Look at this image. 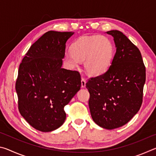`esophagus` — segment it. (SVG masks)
Masks as SVG:
<instances>
[{
  "instance_id": "esophagus-1",
  "label": "esophagus",
  "mask_w": 156,
  "mask_h": 156,
  "mask_svg": "<svg viewBox=\"0 0 156 156\" xmlns=\"http://www.w3.org/2000/svg\"><path fill=\"white\" fill-rule=\"evenodd\" d=\"M85 86H86V80H85V79L83 78H81V87L83 88H84V87H85Z\"/></svg>"
}]
</instances>
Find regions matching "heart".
<instances>
[{"instance_id":"b5f03b06","label":"heart","mask_w":156,"mask_h":156,"mask_svg":"<svg viewBox=\"0 0 156 156\" xmlns=\"http://www.w3.org/2000/svg\"><path fill=\"white\" fill-rule=\"evenodd\" d=\"M114 54V46L110 39L96 35L78 38L72 45V53H66L64 58L72 68L84 61V69L89 74L99 76L109 68Z\"/></svg>"}]
</instances>
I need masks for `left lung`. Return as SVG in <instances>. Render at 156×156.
Here are the masks:
<instances>
[{
  "instance_id": "left-lung-1",
  "label": "left lung",
  "mask_w": 156,
  "mask_h": 156,
  "mask_svg": "<svg viewBox=\"0 0 156 156\" xmlns=\"http://www.w3.org/2000/svg\"><path fill=\"white\" fill-rule=\"evenodd\" d=\"M113 37L116 51L112 65L103 74L89 79V107L93 120L107 129L120 127L140 108L146 70L141 53L125 34L107 31Z\"/></svg>"
}]
</instances>
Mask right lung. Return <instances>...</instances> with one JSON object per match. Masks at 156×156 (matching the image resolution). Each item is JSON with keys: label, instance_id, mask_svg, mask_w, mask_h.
I'll use <instances>...</instances> for the list:
<instances>
[{"label": "right lung", "instance_id": "add662e5", "mask_svg": "<svg viewBox=\"0 0 156 156\" xmlns=\"http://www.w3.org/2000/svg\"><path fill=\"white\" fill-rule=\"evenodd\" d=\"M73 34L47 31L31 46L20 64L16 83L18 109L38 131L49 132L62 126L65 106L80 89L79 72L62 68L66 43Z\"/></svg>", "mask_w": 156, "mask_h": 156}]
</instances>
